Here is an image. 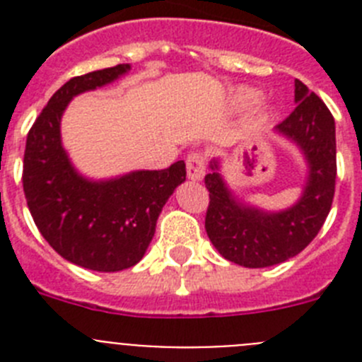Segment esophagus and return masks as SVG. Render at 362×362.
Returning a JSON list of instances; mask_svg holds the SVG:
<instances>
[{
	"mask_svg": "<svg viewBox=\"0 0 362 362\" xmlns=\"http://www.w3.org/2000/svg\"><path fill=\"white\" fill-rule=\"evenodd\" d=\"M204 170H206V159H204L203 153H190L187 158L188 179H192V181H201L204 177Z\"/></svg>",
	"mask_w": 362,
	"mask_h": 362,
	"instance_id": "34e87169",
	"label": "esophagus"
}]
</instances>
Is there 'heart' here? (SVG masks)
Returning a JSON list of instances; mask_svg holds the SVG:
<instances>
[{
	"mask_svg": "<svg viewBox=\"0 0 362 362\" xmlns=\"http://www.w3.org/2000/svg\"><path fill=\"white\" fill-rule=\"evenodd\" d=\"M259 101V92L254 88H241V90L235 94V103L239 107H250V105L257 103Z\"/></svg>",
	"mask_w": 362,
	"mask_h": 362,
	"instance_id": "heart-1",
	"label": "heart"
}]
</instances>
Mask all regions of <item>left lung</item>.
I'll return each mask as SVG.
<instances>
[{
	"instance_id": "obj_1",
	"label": "left lung",
	"mask_w": 362,
	"mask_h": 362,
	"mask_svg": "<svg viewBox=\"0 0 362 362\" xmlns=\"http://www.w3.org/2000/svg\"><path fill=\"white\" fill-rule=\"evenodd\" d=\"M297 107L276 132L296 143L308 165L305 190L296 204L281 212H264L233 196L219 174V161L210 163L204 185L210 203L204 228L217 252L246 268L284 263L312 243L330 214L335 192V121L319 95L296 79Z\"/></svg>"
}]
</instances>
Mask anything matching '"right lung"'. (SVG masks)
Masks as SVG:
<instances>
[{
  "label": "right lung",
  "instance_id": "add662e5",
  "mask_svg": "<svg viewBox=\"0 0 362 362\" xmlns=\"http://www.w3.org/2000/svg\"><path fill=\"white\" fill-rule=\"evenodd\" d=\"M129 70L116 65L66 81L32 124L25 146L23 192L37 230L62 257L95 272H119L141 261L163 206L187 179L185 161L101 181L83 177L70 163L62 145L70 99Z\"/></svg>",
  "mask_w": 362,
  "mask_h": 362
}]
</instances>
